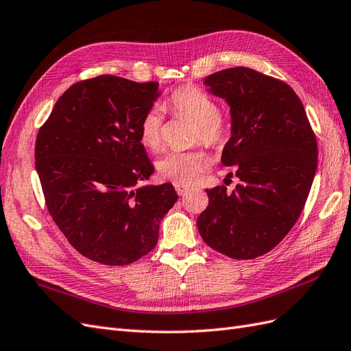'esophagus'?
Returning <instances> with one entry per match:
<instances>
[{"mask_svg":"<svg viewBox=\"0 0 351 351\" xmlns=\"http://www.w3.org/2000/svg\"><path fill=\"white\" fill-rule=\"evenodd\" d=\"M174 189H176V192L182 196V195H184V193H187L189 190H190V186H187V184H182V183H176L174 184Z\"/></svg>","mask_w":351,"mask_h":351,"instance_id":"1","label":"esophagus"}]
</instances>
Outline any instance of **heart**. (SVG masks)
I'll return each mask as SVG.
<instances>
[{
  "label": "heart",
  "mask_w": 351,
  "mask_h": 351,
  "mask_svg": "<svg viewBox=\"0 0 351 351\" xmlns=\"http://www.w3.org/2000/svg\"><path fill=\"white\" fill-rule=\"evenodd\" d=\"M167 105L177 117H183L196 124L195 141L206 146L219 147L228 141V124L219 117L217 102L199 88L186 86L176 90ZM162 114L151 108L141 120L139 141L149 151H159L162 146ZM209 167L208 155L200 151L168 152L156 164L161 177L174 183L193 184Z\"/></svg>",
  "instance_id": "1"
}]
</instances>
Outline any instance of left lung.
Returning a JSON list of instances; mask_svg holds the SVG:
<instances>
[{"instance_id":"obj_1","label":"left lung","mask_w":351,"mask_h":351,"mask_svg":"<svg viewBox=\"0 0 351 351\" xmlns=\"http://www.w3.org/2000/svg\"><path fill=\"white\" fill-rule=\"evenodd\" d=\"M208 92L226 99L231 137L221 162L240 183L208 189L197 230L209 247L232 259H254L289 234L309 196L317 145L302 101L289 84L247 67L205 77Z\"/></svg>"}]
</instances>
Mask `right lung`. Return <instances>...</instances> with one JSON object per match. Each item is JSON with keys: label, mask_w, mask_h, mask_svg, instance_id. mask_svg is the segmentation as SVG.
<instances>
[{"label": "right lung", "mask_w": 351, "mask_h": 351, "mask_svg": "<svg viewBox=\"0 0 351 351\" xmlns=\"http://www.w3.org/2000/svg\"><path fill=\"white\" fill-rule=\"evenodd\" d=\"M158 97V82L104 74L70 86L39 129L35 165L47 208L90 261L127 265L149 253L178 197L169 183L134 189L155 169L139 124Z\"/></svg>", "instance_id": "obj_1"}]
</instances>
